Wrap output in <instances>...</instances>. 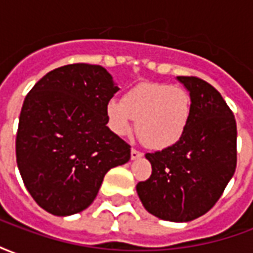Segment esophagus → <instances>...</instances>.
<instances>
[{"instance_id": "esophagus-1", "label": "esophagus", "mask_w": 253, "mask_h": 253, "mask_svg": "<svg viewBox=\"0 0 253 253\" xmlns=\"http://www.w3.org/2000/svg\"><path fill=\"white\" fill-rule=\"evenodd\" d=\"M142 156V153L139 152V150H137V149H131V160H135L138 159V157H141Z\"/></svg>"}]
</instances>
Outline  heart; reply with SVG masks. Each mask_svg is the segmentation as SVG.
<instances>
[{"label": "heart", "instance_id": "heart-1", "mask_svg": "<svg viewBox=\"0 0 253 253\" xmlns=\"http://www.w3.org/2000/svg\"><path fill=\"white\" fill-rule=\"evenodd\" d=\"M191 115V96L177 85L145 83L123 94L122 101L111 100L107 118L112 131L127 135L137 121L141 142L150 149H164L179 139Z\"/></svg>", "mask_w": 253, "mask_h": 253}]
</instances>
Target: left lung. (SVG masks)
<instances>
[{"label":"left lung","instance_id":"8db88e82","mask_svg":"<svg viewBox=\"0 0 253 253\" xmlns=\"http://www.w3.org/2000/svg\"><path fill=\"white\" fill-rule=\"evenodd\" d=\"M191 96L188 125L179 141L146 153L152 175L137 192L156 217L187 222L206 214L232 179L237 165V127L232 110L212 85L180 76Z\"/></svg>","mask_w":253,"mask_h":253}]
</instances>
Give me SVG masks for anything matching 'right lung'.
<instances>
[{"instance_id": "add662e5", "label": "right lung", "mask_w": 253, "mask_h": 253, "mask_svg": "<svg viewBox=\"0 0 253 253\" xmlns=\"http://www.w3.org/2000/svg\"><path fill=\"white\" fill-rule=\"evenodd\" d=\"M119 90L104 67L70 63L48 72L25 96L16 160L34 201L70 215L94 201L105 173L130 160V145L107 127Z\"/></svg>"}]
</instances>
